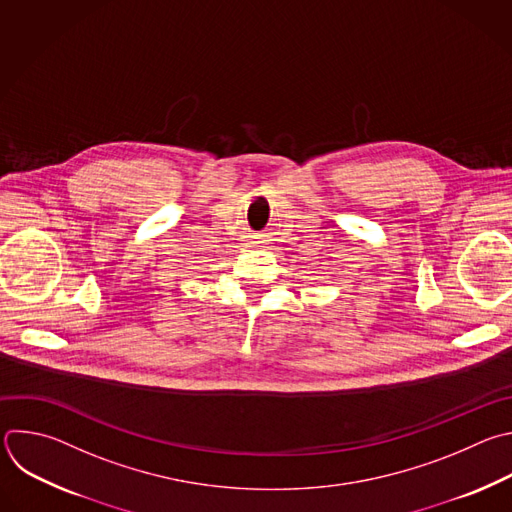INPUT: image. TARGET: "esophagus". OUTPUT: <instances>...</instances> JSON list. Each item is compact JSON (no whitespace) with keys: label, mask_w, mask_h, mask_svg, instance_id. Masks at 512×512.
<instances>
[{"label":"esophagus","mask_w":512,"mask_h":512,"mask_svg":"<svg viewBox=\"0 0 512 512\" xmlns=\"http://www.w3.org/2000/svg\"><path fill=\"white\" fill-rule=\"evenodd\" d=\"M253 243H257V245H259V243H261V241H253Z\"/></svg>","instance_id":"esophagus-1"}]
</instances>
